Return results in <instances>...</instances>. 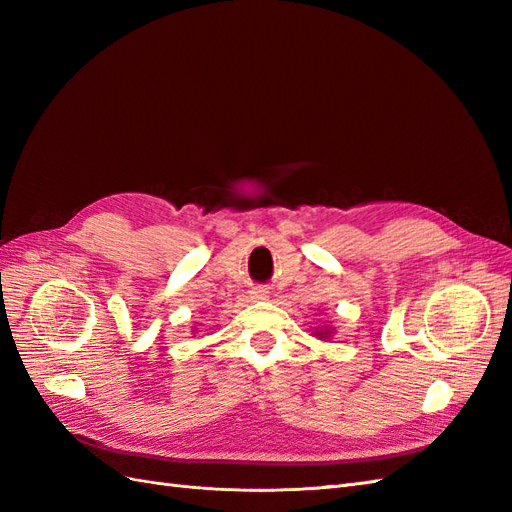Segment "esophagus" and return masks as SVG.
Listing matches in <instances>:
<instances>
[{
  "instance_id": "1",
  "label": "esophagus",
  "mask_w": 512,
  "mask_h": 512,
  "mask_svg": "<svg viewBox=\"0 0 512 512\" xmlns=\"http://www.w3.org/2000/svg\"><path fill=\"white\" fill-rule=\"evenodd\" d=\"M250 297H252L254 301H265V299L269 297V290L262 288V286H256V288L250 290Z\"/></svg>"
}]
</instances>
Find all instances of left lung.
<instances>
[{
	"mask_svg": "<svg viewBox=\"0 0 512 512\" xmlns=\"http://www.w3.org/2000/svg\"><path fill=\"white\" fill-rule=\"evenodd\" d=\"M331 331H333V329H331V327H327V329H320V331H316V335H318L320 339H324V337H329V335H331Z\"/></svg>",
	"mask_w": 512,
	"mask_h": 512,
	"instance_id": "obj_1",
	"label": "left lung"
}]
</instances>
